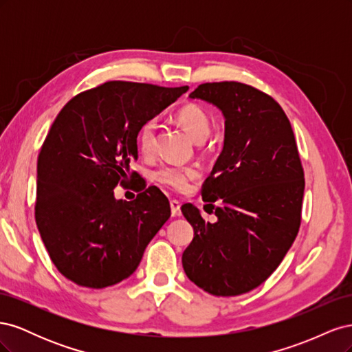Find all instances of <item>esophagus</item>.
<instances>
[{
    "instance_id": "34e87169",
    "label": "esophagus",
    "mask_w": 352,
    "mask_h": 352,
    "mask_svg": "<svg viewBox=\"0 0 352 352\" xmlns=\"http://www.w3.org/2000/svg\"><path fill=\"white\" fill-rule=\"evenodd\" d=\"M170 210H172V216L175 217L182 214V212H180V202L177 199L170 201Z\"/></svg>"
}]
</instances>
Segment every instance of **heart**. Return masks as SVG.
<instances>
[{
    "instance_id": "heart-1",
    "label": "heart",
    "mask_w": 352,
    "mask_h": 352,
    "mask_svg": "<svg viewBox=\"0 0 352 352\" xmlns=\"http://www.w3.org/2000/svg\"><path fill=\"white\" fill-rule=\"evenodd\" d=\"M176 120L184 127L190 140L197 144L204 142L211 132V119L208 113L197 104H186L176 113ZM157 120H146L138 133V145L145 155H151L155 150L157 141ZM198 168L194 166L167 164L155 172V180L163 186L175 190H185L192 179L198 176Z\"/></svg>"
}]
</instances>
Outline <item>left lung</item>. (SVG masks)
<instances>
[{
	"label": "left lung",
	"mask_w": 352,
	"mask_h": 352,
	"mask_svg": "<svg viewBox=\"0 0 352 352\" xmlns=\"http://www.w3.org/2000/svg\"><path fill=\"white\" fill-rule=\"evenodd\" d=\"M225 119L223 150L202 186V199L220 201L217 220L182 206L194 228L182 265L190 282L217 296L260 286L278 269L301 225L304 172L289 120L267 94L239 82L202 83L189 94Z\"/></svg>",
	"instance_id": "left-lung-1"
}]
</instances>
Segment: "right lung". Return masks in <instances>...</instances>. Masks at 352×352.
Here are the masks:
<instances>
[{"label": "right lung", "instance_id": "add662e5", "mask_svg": "<svg viewBox=\"0 0 352 352\" xmlns=\"http://www.w3.org/2000/svg\"><path fill=\"white\" fill-rule=\"evenodd\" d=\"M186 91L114 80L76 95L56 117L38 157L35 220L69 280L101 289L127 279L168 220L155 186L129 202L114 188L138 160L141 126Z\"/></svg>", "mask_w": 352, "mask_h": 352}]
</instances>
